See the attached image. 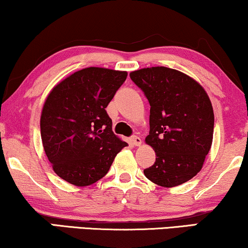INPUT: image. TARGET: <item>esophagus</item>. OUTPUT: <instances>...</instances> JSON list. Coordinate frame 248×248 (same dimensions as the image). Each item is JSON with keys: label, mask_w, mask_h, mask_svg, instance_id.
I'll list each match as a JSON object with an SVG mask.
<instances>
[{"label": "esophagus", "mask_w": 248, "mask_h": 248, "mask_svg": "<svg viewBox=\"0 0 248 248\" xmlns=\"http://www.w3.org/2000/svg\"><path fill=\"white\" fill-rule=\"evenodd\" d=\"M131 141H132V143H133L134 145H137V147H139V145L142 144V140L139 137H137V135L132 137L131 138Z\"/></svg>", "instance_id": "34e87169"}]
</instances>
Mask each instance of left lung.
Instances as JSON below:
<instances>
[{
    "label": "left lung",
    "mask_w": 248,
    "mask_h": 248,
    "mask_svg": "<svg viewBox=\"0 0 248 248\" xmlns=\"http://www.w3.org/2000/svg\"><path fill=\"white\" fill-rule=\"evenodd\" d=\"M150 104L145 143L155 162L143 172L162 187H174L201 170L213 139L211 100L198 81L181 71L152 66L130 73Z\"/></svg>",
    "instance_id": "8db88e82"
}]
</instances>
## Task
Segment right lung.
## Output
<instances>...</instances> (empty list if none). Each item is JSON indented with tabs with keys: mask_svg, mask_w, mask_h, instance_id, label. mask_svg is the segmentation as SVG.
<instances>
[{
	"mask_svg": "<svg viewBox=\"0 0 248 248\" xmlns=\"http://www.w3.org/2000/svg\"><path fill=\"white\" fill-rule=\"evenodd\" d=\"M126 71L86 67L57 83L40 116L43 147L55 174L76 186L103 178L126 142L111 130L106 107Z\"/></svg>",
	"mask_w": 248,
	"mask_h": 248,
	"instance_id": "1",
	"label": "right lung"
}]
</instances>
